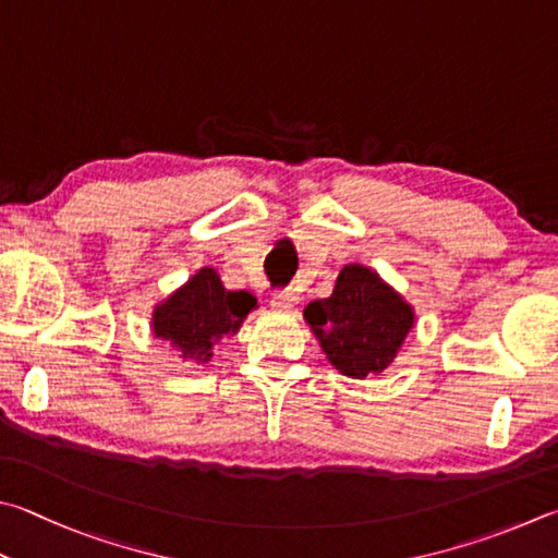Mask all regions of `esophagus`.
I'll use <instances>...</instances> for the list:
<instances>
[{
    "mask_svg": "<svg viewBox=\"0 0 558 558\" xmlns=\"http://www.w3.org/2000/svg\"><path fill=\"white\" fill-rule=\"evenodd\" d=\"M298 300L300 298H298L295 290H280L270 298V305H272V310H278V312H290V310L298 307Z\"/></svg>",
    "mask_w": 558,
    "mask_h": 558,
    "instance_id": "34e87169",
    "label": "esophagus"
}]
</instances>
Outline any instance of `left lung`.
Wrapping results in <instances>:
<instances>
[{"mask_svg": "<svg viewBox=\"0 0 558 558\" xmlns=\"http://www.w3.org/2000/svg\"><path fill=\"white\" fill-rule=\"evenodd\" d=\"M305 322L341 376H380L414 327V310L376 270L349 263L333 292L305 307Z\"/></svg>", "mask_w": 558, "mask_h": 558, "instance_id": "obj_1", "label": "left lung"}]
</instances>
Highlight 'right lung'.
Wrapping results in <instances>:
<instances>
[{"label": "right lung", "mask_w": 558, "mask_h": 558, "mask_svg": "<svg viewBox=\"0 0 558 558\" xmlns=\"http://www.w3.org/2000/svg\"><path fill=\"white\" fill-rule=\"evenodd\" d=\"M253 307L256 298L251 292H231L215 268H199L173 295L158 302L150 329L182 359L207 363L215 356V343L234 337Z\"/></svg>", "instance_id": "obj_1"}]
</instances>
